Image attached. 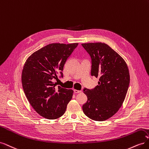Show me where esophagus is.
<instances>
[{
  "mask_svg": "<svg viewBox=\"0 0 149 149\" xmlns=\"http://www.w3.org/2000/svg\"><path fill=\"white\" fill-rule=\"evenodd\" d=\"M73 91L75 94H78V93H81V91H80V90H76V89H74Z\"/></svg>",
  "mask_w": 149,
  "mask_h": 149,
  "instance_id": "1",
  "label": "esophagus"
}]
</instances>
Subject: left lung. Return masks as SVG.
Returning <instances> with one entry per match:
<instances>
[{"label": "left lung", "mask_w": 149, "mask_h": 149, "mask_svg": "<svg viewBox=\"0 0 149 149\" xmlns=\"http://www.w3.org/2000/svg\"><path fill=\"white\" fill-rule=\"evenodd\" d=\"M81 45L91 57V75L99 78L95 88L83 89L88 100L83 111L91 119L104 121L118 111L125 100L130 83L128 67L123 58L104 43Z\"/></svg>", "instance_id": "obj_1"}]
</instances>
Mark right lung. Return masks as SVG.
<instances>
[{"label":"right lung","mask_w":149,"mask_h":149,"mask_svg":"<svg viewBox=\"0 0 149 149\" xmlns=\"http://www.w3.org/2000/svg\"><path fill=\"white\" fill-rule=\"evenodd\" d=\"M78 43H52L31 54L24 65L22 83L30 105L48 119L64 114L73 96V90L56 86L53 81L63 78L66 61Z\"/></svg>","instance_id":"right-lung-1"}]
</instances>
